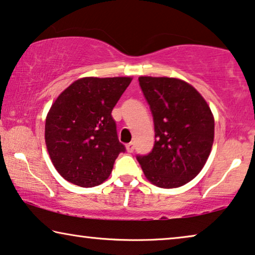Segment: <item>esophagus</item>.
<instances>
[{
  "label": "esophagus",
  "mask_w": 255,
  "mask_h": 255,
  "mask_svg": "<svg viewBox=\"0 0 255 255\" xmlns=\"http://www.w3.org/2000/svg\"><path fill=\"white\" fill-rule=\"evenodd\" d=\"M125 147H127V151L128 152V153H132L134 151V145H133V142H128V144H127V146H125Z\"/></svg>",
  "instance_id": "34e87169"
}]
</instances>
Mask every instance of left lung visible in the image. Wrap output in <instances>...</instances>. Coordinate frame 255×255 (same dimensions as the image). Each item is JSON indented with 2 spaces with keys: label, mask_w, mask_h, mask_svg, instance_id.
Listing matches in <instances>:
<instances>
[{
  "label": "left lung",
  "mask_w": 255,
  "mask_h": 255,
  "mask_svg": "<svg viewBox=\"0 0 255 255\" xmlns=\"http://www.w3.org/2000/svg\"><path fill=\"white\" fill-rule=\"evenodd\" d=\"M139 85L151 108L155 142L146 155H137L149 182L177 188L194 179L210 155L215 121L208 103L186 81L140 76Z\"/></svg>",
  "instance_id": "left-lung-1"
}]
</instances>
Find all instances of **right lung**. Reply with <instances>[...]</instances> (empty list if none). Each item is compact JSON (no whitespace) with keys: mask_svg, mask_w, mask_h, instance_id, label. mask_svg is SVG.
Returning <instances> with one entry per match:
<instances>
[{"mask_svg":"<svg viewBox=\"0 0 255 255\" xmlns=\"http://www.w3.org/2000/svg\"><path fill=\"white\" fill-rule=\"evenodd\" d=\"M131 78H82L52 104L45 142L55 169L68 182L95 187L104 182L125 146L111 111Z\"/></svg>","mask_w":255,"mask_h":255,"instance_id":"obj_1","label":"right lung"}]
</instances>
